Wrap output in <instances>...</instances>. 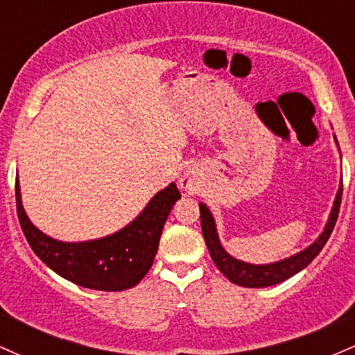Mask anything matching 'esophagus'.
<instances>
[{"mask_svg":"<svg viewBox=\"0 0 355 355\" xmlns=\"http://www.w3.org/2000/svg\"><path fill=\"white\" fill-rule=\"evenodd\" d=\"M180 185H182L183 190L190 191L191 189H193V180H191V177H183L180 180Z\"/></svg>","mask_w":355,"mask_h":355,"instance_id":"1","label":"esophagus"}]
</instances>
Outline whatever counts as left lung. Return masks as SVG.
<instances>
[{
    "label": "left lung",
    "mask_w": 355,
    "mask_h": 355,
    "mask_svg": "<svg viewBox=\"0 0 355 355\" xmlns=\"http://www.w3.org/2000/svg\"><path fill=\"white\" fill-rule=\"evenodd\" d=\"M340 202H342V185L339 191H337L336 202H334L331 217H329L327 225H325L324 232L311 247H307L305 250L299 252L297 255L288 257V259L280 260V262L268 263V266H252V263H245L242 260L234 259L223 250V247L220 245L217 230H215V222L211 217L210 210L207 209L203 203H200V218H202V234L205 239L207 248H209L211 260L215 262V266L230 282L242 285V287H268V285H275L287 280L288 277L295 275L297 272H300L305 268L309 263L319 255V252L324 248L327 243L329 237H331L334 227H336L337 217H339L340 210Z\"/></svg>",
    "instance_id": "obj_1"
}]
</instances>
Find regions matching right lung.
<instances>
[{
	"label": "right lung",
	"instance_id": "obj_1",
	"mask_svg": "<svg viewBox=\"0 0 355 355\" xmlns=\"http://www.w3.org/2000/svg\"><path fill=\"white\" fill-rule=\"evenodd\" d=\"M15 187L19 225L35 254L70 282L105 292L126 291L144 279L157 255L166 217L180 198L177 185L170 183L123 230L105 239L67 243L36 229L23 210L18 178Z\"/></svg>",
	"mask_w": 355,
	"mask_h": 355
}]
</instances>
